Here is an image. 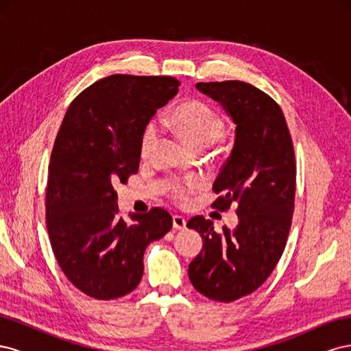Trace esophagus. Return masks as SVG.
Instances as JSON below:
<instances>
[{
  "label": "esophagus",
  "mask_w": 351,
  "mask_h": 351,
  "mask_svg": "<svg viewBox=\"0 0 351 351\" xmlns=\"http://www.w3.org/2000/svg\"><path fill=\"white\" fill-rule=\"evenodd\" d=\"M186 224H187V221L182 215H174L173 217V227L176 230H184Z\"/></svg>",
  "instance_id": "1"
}]
</instances>
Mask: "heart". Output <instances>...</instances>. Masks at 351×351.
<instances>
[{
    "label": "heart",
    "mask_w": 351,
    "mask_h": 351,
    "mask_svg": "<svg viewBox=\"0 0 351 351\" xmlns=\"http://www.w3.org/2000/svg\"><path fill=\"white\" fill-rule=\"evenodd\" d=\"M164 123L182 136L186 143L200 151L214 145L224 133V120L221 114L209 104L199 99H190L176 105L165 117ZM158 133L159 130L155 123L146 125L141 139V154L143 158L154 149ZM196 187V183H173L169 187V195L176 204L183 205Z\"/></svg>",
    "instance_id": "1"
}]
</instances>
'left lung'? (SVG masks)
<instances>
[{"label":"left lung","instance_id":"obj_1","mask_svg":"<svg viewBox=\"0 0 351 351\" xmlns=\"http://www.w3.org/2000/svg\"><path fill=\"white\" fill-rule=\"evenodd\" d=\"M237 124L236 143L214 183L212 208L236 205L239 226L217 232L193 217L204 249L189 265L195 289L217 302H234L268 280L289 237L295 195V158L282 110L269 95L240 80L196 83Z\"/></svg>","mask_w":351,"mask_h":351}]
</instances>
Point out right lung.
Wrapping results in <instances>:
<instances>
[{
	"mask_svg": "<svg viewBox=\"0 0 351 351\" xmlns=\"http://www.w3.org/2000/svg\"><path fill=\"white\" fill-rule=\"evenodd\" d=\"M178 86L171 76L112 74L80 92L61 123L47 182L48 236L61 271L93 299L133 291L146 246L173 227L158 206L125 221L115 186L137 173L146 125Z\"/></svg>",
	"mask_w": 351,
	"mask_h": 351,
	"instance_id": "obj_1",
	"label": "right lung"
}]
</instances>
